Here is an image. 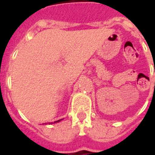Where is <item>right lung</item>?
<instances>
[{"label": "right lung", "instance_id": "right-lung-1", "mask_svg": "<svg viewBox=\"0 0 155 155\" xmlns=\"http://www.w3.org/2000/svg\"><path fill=\"white\" fill-rule=\"evenodd\" d=\"M61 120H56V121H54V123H57V122H59V121H61ZM49 124H53V122H52V123H49Z\"/></svg>", "mask_w": 155, "mask_h": 155}]
</instances>
